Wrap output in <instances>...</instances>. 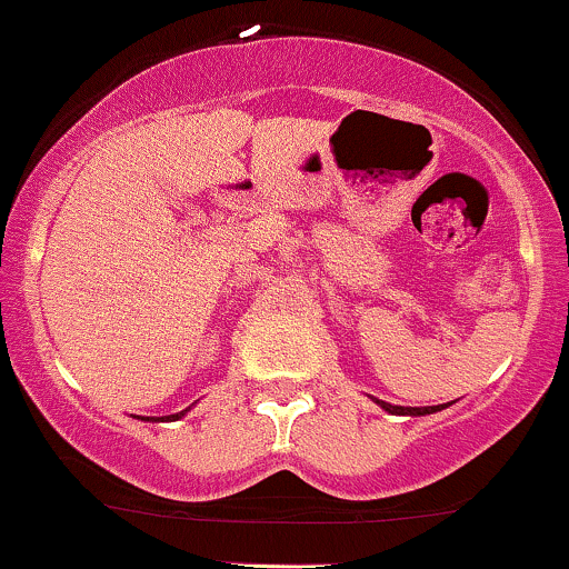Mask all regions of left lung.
<instances>
[{
    "instance_id": "obj_1",
    "label": "left lung",
    "mask_w": 569,
    "mask_h": 569,
    "mask_svg": "<svg viewBox=\"0 0 569 569\" xmlns=\"http://www.w3.org/2000/svg\"><path fill=\"white\" fill-rule=\"evenodd\" d=\"M375 401L380 403V407H382L385 411H390V415H411V417H420V415H433V411H441V409H443V403H441V407H393V403L380 401V398H375Z\"/></svg>"
}]
</instances>
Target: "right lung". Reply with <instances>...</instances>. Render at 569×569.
Listing matches in <instances>:
<instances>
[{
  "label": "right lung",
  "mask_w": 569,
  "mask_h": 569,
  "mask_svg": "<svg viewBox=\"0 0 569 569\" xmlns=\"http://www.w3.org/2000/svg\"><path fill=\"white\" fill-rule=\"evenodd\" d=\"M187 411H189V409H184V411H176V415H168V417H158V420H160V422H162V420H168V422H173V420H181V417H184V415H187ZM141 420H143V417H141ZM147 420L158 422V420H154V417H147Z\"/></svg>",
  "instance_id": "obj_1"
}]
</instances>
